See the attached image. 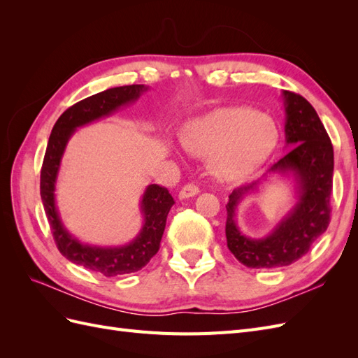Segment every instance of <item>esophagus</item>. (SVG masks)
I'll use <instances>...</instances> for the list:
<instances>
[{
	"label": "esophagus",
	"instance_id": "obj_1",
	"mask_svg": "<svg viewBox=\"0 0 358 358\" xmlns=\"http://www.w3.org/2000/svg\"><path fill=\"white\" fill-rule=\"evenodd\" d=\"M199 192H200V189H199V187H197V185H194V183H188V185H185V187H183V188L180 189V192H179V199H180V200H183V199H189V197L197 196Z\"/></svg>",
	"mask_w": 358,
	"mask_h": 358
}]
</instances>
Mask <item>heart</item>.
<instances>
[{
	"label": "heart",
	"mask_w": 358,
	"mask_h": 358,
	"mask_svg": "<svg viewBox=\"0 0 358 358\" xmlns=\"http://www.w3.org/2000/svg\"><path fill=\"white\" fill-rule=\"evenodd\" d=\"M179 142L188 154L209 157L208 167L216 179L236 182L272 157L279 129L268 115L249 107H224L189 121Z\"/></svg>",
	"instance_id": "heart-1"
}]
</instances>
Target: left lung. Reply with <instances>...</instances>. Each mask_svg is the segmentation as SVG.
Listing matches in <instances>:
<instances>
[{"label":"left lung","mask_w":358,"mask_h":358,"mask_svg":"<svg viewBox=\"0 0 358 358\" xmlns=\"http://www.w3.org/2000/svg\"><path fill=\"white\" fill-rule=\"evenodd\" d=\"M285 142L288 152L257 182L236 188L227 203V246L251 268H276L296 263L327 230L333 188V146L321 119L301 95L284 91ZM291 174L296 182L298 201L264 238H249L236 225L238 204L257 192L270 176Z\"/></svg>","instance_id":"left-lung-1"}]
</instances>
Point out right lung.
<instances>
[{
  "instance_id": "add662e5",
  "label": "right lung",
  "mask_w": 358,
  "mask_h": 358,
  "mask_svg": "<svg viewBox=\"0 0 358 358\" xmlns=\"http://www.w3.org/2000/svg\"><path fill=\"white\" fill-rule=\"evenodd\" d=\"M145 91H148L145 85L117 86L91 95L69 107L52 128L45 159H43L40 196L59 252L71 263L107 278L134 273L149 263V259L158 252L167 215L175 200L167 188L155 183L149 185L140 201L143 225L134 239L122 246H95L82 243L64 227L55 201L57 178L62 155L76 129L137 101Z\"/></svg>"
}]
</instances>
